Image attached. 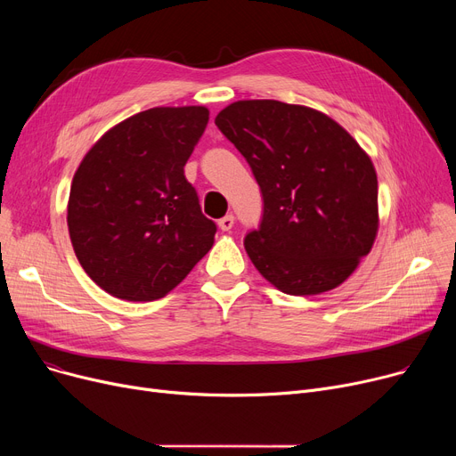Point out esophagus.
<instances>
[{
  "label": "esophagus",
  "instance_id": "1",
  "mask_svg": "<svg viewBox=\"0 0 456 456\" xmlns=\"http://www.w3.org/2000/svg\"><path fill=\"white\" fill-rule=\"evenodd\" d=\"M218 225H220V229H222V231H231V229H232V225H234V216H232V214L224 216L222 220H218Z\"/></svg>",
  "mask_w": 456,
  "mask_h": 456
}]
</instances>
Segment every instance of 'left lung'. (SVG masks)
Returning a JSON list of instances; mask_svg holds the SVG:
<instances>
[{
  "label": "left lung",
  "mask_w": 456,
  "mask_h": 456,
  "mask_svg": "<svg viewBox=\"0 0 456 456\" xmlns=\"http://www.w3.org/2000/svg\"><path fill=\"white\" fill-rule=\"evenodd\" d=\"M214 124L248 160L265 201L244 240L255 268L290 296L337 289L377 234L370 157L334 119L303 105L236 102Z\"/></svg>",
  "instance_id": "obj_1"
}]
</instances>
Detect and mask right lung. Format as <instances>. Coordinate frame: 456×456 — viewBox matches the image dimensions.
I'll return each mask as SVG.
<instances>
[{"label": "right lung", "mask_w": 456, "mask_h": 456, "mask_svg": "<svg viewBox=\"0 0 456 456\" xmlns=\"http://www.w3.org/2000/svg\"><path fill=\"white\" fill-rule=\"evenodd\" d=\"M208 124L205 107H155L107 131L71 181L68 231L88 277L107 294L153 301L214 244L184 164Z\"/></svg>", "instance_id": "add662e5"}]
</instances>
